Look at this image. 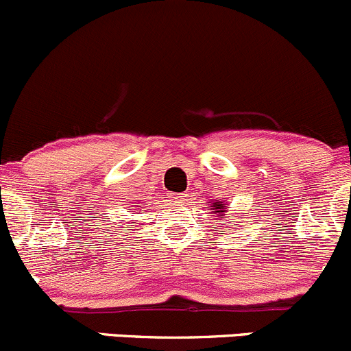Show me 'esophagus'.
Wrapping results in <instances>:
<instances>
[{
	"label": "esophagus",
	"mask_w": 351,
	"mask_h": 351,
	"mask_svg": "<svg viewBox=\"0 0 351 351\" xmlns=\"http://www.w3.org/2000/svg\"><path fill=\"white\" fill-rule=\"evenodd\" d=\"M171 196L174 197V199H182V197H184V196H177V194H171Z\"/></svg>",
	"instance_id": "1"
}]
</instances>
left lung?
I'll use <instances>...</instances> for the list:
<instances>
[{
    "mask_svg": "<svg viewBox=\"0 0 351 351\" xmlns=\"http://www.w3.org/2000/svg\"><path fill=\"white\" fill-rule=\"evenodd\" d=\"M209 208L213 209V213H215V215H219V216L225 215V213H226V206L223 204V202L219 199L216 202H211V206H209Z\"/></svg>",
    "mask_w": 351,
    "mask_h": 351,
    "instance_id": "1",
    "label": "left lung"
}]
</instances>
